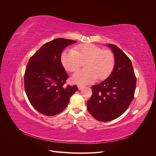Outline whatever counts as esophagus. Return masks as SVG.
<instances>
[{"label":"esophagus","instance_id":"34e87169","mask_svg":"<svg viewBox=\"0 0 156 156\" xmlns=\"http://www.w3.org/2000/svg\"><path fill=\"white\" fill-rule=\"evenodd\" d=\"M77 87L79 88V90H81L83 88H84V86L82 85V84H78L77 85Z\"/></svg>","mask_w":156,"mask_h":156}]
</instances>
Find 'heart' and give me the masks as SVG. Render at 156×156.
<instances>
[{"label": "heart", "mask_w": 156, "mask_h": 156, "mask_svg": "<svg viewBox=\"0 0 156 156\" xmlns=\"http://www.w3.org/2000/svg\"><path fill=\"white\" fill-rule=\"evenodd\" d=\"M61 63L66 70L74 72L85 61L86 68L75 72L72 80L74 83L85 84L109 76L115 64L114 54L109 50H103L93 44H81L74 50H66L61 55Z\"/></svg>", "instance_id": "heart-1"}]
</instances>
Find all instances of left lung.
<instances>
[{
	"label": "left lung",
	"mask_w": 156,
	"mask_h": 156,
	"mask_svg": "<svg viewBox=\"0 0 156 156\" xmlns=\"http://www.w3.org/2000/svg\"><path fill=\"white\" fill-rule=\"evenodd\" d=\"M115 58L112 72L105 80L92 87L88 111L100 122L117 119L126 111L134 98L136 77L131 61L120 48L108 44Z\"/></svg>",
	"instance_id": "8db88e82"
}]
</instances>
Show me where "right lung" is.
Wrapping results in <instances>:
<instances>
[{
  "instance_id": "obj_1",
  "label": "right lung",
  "mask_w": 156,
  "mask_h": 156,
  "mask_svg": "<svg viewBox=\"0 0 156 156\" xmlns=\"http://www.w3.org/2000/svg\"><path fill=\"white\" fill-rule=\"evenodd\" d=\"M76 42L56 38L42 45L29 60L24 77L25 92L30 104L41 114L55 116L62 112L78 90L76 85L64 86L69 76L60 60L64 49Z\"/></svg>"
}]
</instances>
